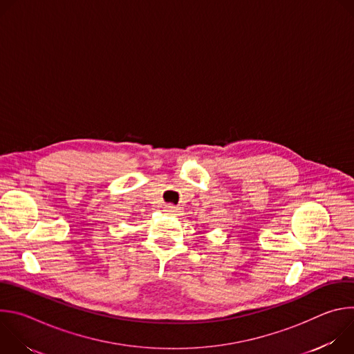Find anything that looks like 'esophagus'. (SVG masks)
<instances>
[{
    "label": "esophagus",
    "mask_w": 354,
    "mask_h": 354,
    "mask_svg": "<svg viewBox=\"0 0 354 354\" xmlns=\"http://www.w3.org/2000/svg\"><path fill=\"white\" fill-rule=\"evenodd\" d=\"M165 209H167V212H168L169 214H178V213H179V207H176V206H174V205H167Z\"/></svg>",
    "instance_id": "34e87169"
}]
</instances>
